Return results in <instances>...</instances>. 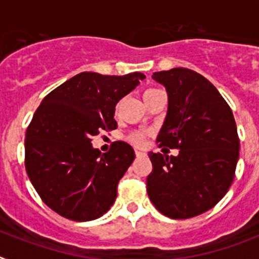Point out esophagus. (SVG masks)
Instances as JSON below:
<instances>
[{
    "label": "esophagus",
    "mask_w": 259,
    "mask_h": 259,
    "mask_svg": "<svg viewBox=\"0 0 259 259\" xmlns=\"http://www.w3.org/2000/svg\"><path fill=\"white\" fill-rule=\"evenodd\" d=\"M136 156L137 157H143V156H146V152L138 151V150H137V151H136Z\"/></svg>",
    "instance_id": "esophagus-1"
}]
</instances>
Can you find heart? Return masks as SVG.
Wrapping results in <instances>:
<instances>
[{
    "label": "heart",
    "instance_id": "1",
    "mask_svg": "<svg viewBox=\"0 0 259 259\" xmlns=\"http://www.w3.org/2000/svg\"><path fill=\"white\" fill-rule=\"evenodd\" d=\"M159 92H161V90L159 89H147L145 92H143V100H145V103H147L148 100H150V98H152L154 95H156V94H159ZM117 111H118V107H116V113ZM150 134V132L148 130H137V132H133L132 134L129 136V141L133 143V145L136 146H143L146 142V138H147V136Z\"/></svg>",
    "mask_w": 259,
    "mask_h": 259
}]
</instances>
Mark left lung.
Instances as JSON below:
<instances>
[{"instance_id": "8db88e82", "label": "left lung", "mask_w": 259, "mask_h": 259, "mask_svg": "<svg viewBox=\"0 0 259 259\" xmlns=\"http://www.w3.org/2000/svg\"><path fill=\"white\" fill-rule=\"evenodd\" d=\"M152 78L168 92L167 117L156 143L177 148L179 155L148 154V197L165 217L189 219L212 208L232 185L237 127L223 96L197 71L175 67Z\"/></svg>"}]
</instances>
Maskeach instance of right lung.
<instances>
[{
    "label": "right lung",
    "mask_w": 259,
    "mask_h": 259,
    "mask_svg": "<svg viewBox=\"0 0 259 259\" xmlns=\"http://www.w3.org/2000/svg\"><path fill=\"white\" fill-rule=\"evenodd\" d=\"M143 79L138 71H83L42 99L27 127L24 165L42 202L58 215L89 222L111 208L136 154L121 141L102 154L92 137L116 129V104Z\"/></svg>",
    "instance_id": "right-lung-1"
}]
</instances>
